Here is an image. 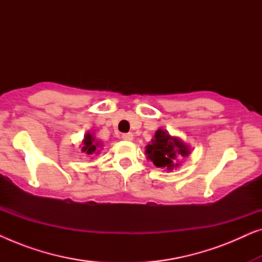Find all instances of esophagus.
<instances>
[{
	"instance_id": "esophagus-1",
	"label": "esophagus",
	"mask_w": 262,
	"mask_h": 262,
	"mask_svg": "<svg viewBox=\"0 0 262 262\" xmlns=\"http://www.w3.org/2000/svg\"><path fill=\"white\" fill-rule=\"evenodd\" d=\"M121 138H123L124 141H126V142H131L132 139H134V135H132V134H124L123 136H121Z\"/></svg>"
}]
</instances>
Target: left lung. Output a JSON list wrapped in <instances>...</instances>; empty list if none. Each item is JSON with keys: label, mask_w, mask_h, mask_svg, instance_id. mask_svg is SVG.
I'll return each instance as SVG.
<instances>
[{"label": "left lung", "mask_w": 262, "mask_h": 262, "mask_svg": "<svg viewBox=\"0 0 262 262\" xmlns=\"http://www.w3.org/2000/svg\"><path fill=\"white\" fill-rule=\"evenodd\" d=\"M191 154V148L178 136L170 135L167 130L159 128L151 139V143L145 146L146 159L151 161L157 168L168 171L177 169L180 157Z\"/></svg>", "instance_id": "8db88e82"}]
</instances>
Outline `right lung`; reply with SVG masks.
Here are the masks:
<instances>
[{"mask_svg":"<svg viewBox=\"0 0 262 262\" xmlns=\"http://www.w3.org/2000/svg\"><path fill=\"white\" fill-rule=\"evenodd\" d=\"M80 148L81 151L84 152L85 155H98L100 149L102 148V143L95 137L94 132L88 131L82 139Z\"/></svg>","mask_w":262,"mask_h":262,"instance_id":"1","label":"right lung"}]
</instances>
